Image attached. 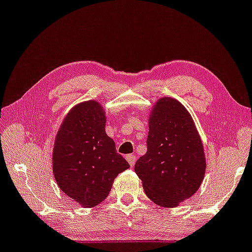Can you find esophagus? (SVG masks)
Listing matches in <instances>:
<instances>
[{
  "mask_svg": "<svg viewBox=\"0 0 252 252\" xmlns=\"http://www.w3.org/2000/svg\"><path fill=\"white\" fill-rule=\"evenodd\" d=\"M126 160H128V163L130 164V166H133V165H135V163H136V156L135 155H128L126 157Z\"/></svg>",
  "mask_w": 252,
  "mask_h": 252,
  "instance_id": "esophagus-1",
  "label": "esophagus"
}]
</instances>
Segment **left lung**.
<instances>
[{
    "mask_svg": "<svg viewBox=\"0 0 252 252\" xmlns=\"http://www.w3.org/2000/svg\"><path fill=\"white\" fill-rule=\"evenodd\" d=\"M150 114L148 151L136 161L135 172L149 199L161 207H176L202 183L203 145L192 116L176 98H160Z\"/></svg>",
    "mask_w": 252,
    "mask_h": 252,
    "instance_id": "obj_1",
    "label": "left lung"
}]
</instances>
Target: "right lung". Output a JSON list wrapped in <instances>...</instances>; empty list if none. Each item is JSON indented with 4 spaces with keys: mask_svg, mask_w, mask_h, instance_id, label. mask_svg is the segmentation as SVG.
<instances>
[{
    "mask_svg": "<svg viewBox=\"0 0 252 252\" xmlns=\"http://www.w3.org/2000/svg\"><path fill=\"white\" fill-rule=\"evenodd\" d=\"M106 113L97 101L73 107L57 132L52 167L59 189L82 207L109 194L114 179L130 165L104 130Z\"/></svg>",
    "mask_w": 252,
    "mask_h": 252,
    "instance_id": "add662e5",
    "label": "right lung"
}]
</instances>
